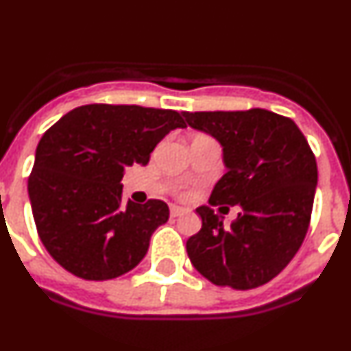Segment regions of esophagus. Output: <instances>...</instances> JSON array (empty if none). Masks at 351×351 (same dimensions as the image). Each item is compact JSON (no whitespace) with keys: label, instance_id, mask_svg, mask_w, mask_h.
Wrapping results in <instances>:
<instances>
[{"label":"esophagus","instance_id":"esophagus-1","mask_svg":"<svg viewBox=\"0 0 351 351\" xmlns=\"http://www.w3.org/2000/svg\"><path fill=\"white\" fill-rule=\"evenodd\" d=\"M183 213H185V209L180 208V206H171V208H169V215H171L173 218H176V216L183 215Z\"/></svg>","mask_w":351,"mask_h":351}]
</instances>
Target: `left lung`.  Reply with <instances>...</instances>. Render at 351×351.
<instances>
[{"label":"left lung","mask_w":351,"mask_h":351,"mask_svg":"<svg viewBox=\"0 0 351 351\" xmlns=\"http://www.w3.org/2000/svg\"><path fill=\"white\" fill-rule=\"evenodd\" d=\"M183 116L189 126L220 142L227 168L209 206L195 209L202 227L186 241L189 258L216 286L239 291L263 286L303 244L315 197V156L296 123L270 110ZM223 204L241 206L228 228L210 209Z\"/></svg>","instance_id":"8db88e82"}]
</instances>
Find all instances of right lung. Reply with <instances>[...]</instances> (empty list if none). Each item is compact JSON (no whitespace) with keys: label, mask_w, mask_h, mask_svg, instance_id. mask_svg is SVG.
Listing matches in <instances>:
<instances>
[{"label":"right lung","mask_w":351,"mask_h":351,"mask_svg":"<svg viewBox=\"0 0 351 351\" xmlns=\"http://www.w3.org/2000/svg\"><path fill=\"white\" fill-rule=\"evenodd\" d=\"M176 110L91 104L65 114L39 140L27 191L38 235L60 267L84 280L135 268L169 218L165 201L123 202L124 168L145 166Z\"/></svg>","instance_id":"right-lung-1"}]
</instances>
